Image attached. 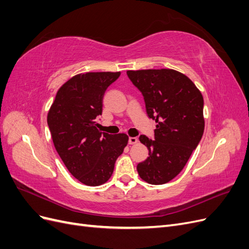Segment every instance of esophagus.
I'll use <instances>...</instances> for the list:
<instances>
[{
  "mask_svg": "<svg viewBox=\"0 0 249 249\" xmlns=\"http://www.w3.org/2000/svg\"><path fill=\"white\" fill-rule=\"evenodd\" d=\"M138 142V139L136 137H130L129 138V144H135Z\"/></svg>",
  "mask_w": 249,
  "mask_h": 249,
  "instance_id": "34e87169",
  "label": "esophagus"
}]
</instances>
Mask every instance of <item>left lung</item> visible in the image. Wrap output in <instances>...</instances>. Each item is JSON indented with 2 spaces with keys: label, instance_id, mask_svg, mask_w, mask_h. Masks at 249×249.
Listing matches in <instances>:
<instances>
[{
  "label": "left lung",
  "instance_id": "1",
  "mask_svg": "<svg viewBox=\"0 0 249 249\" xmlns=\"http://www.w3.org/2000/svg\"><path fill=\"white\" fill-rule=\"evenodd\" d=\"M126 74L142 93L147 116L157 123L154 140L140 135L148 157L137 165V171L148 184H166L182 171L201 140L202 95L189 78L173 70L127 71Z\"/></svg>",
  "mask_w": 249,
  "mask_h": 249
}]
</instances>
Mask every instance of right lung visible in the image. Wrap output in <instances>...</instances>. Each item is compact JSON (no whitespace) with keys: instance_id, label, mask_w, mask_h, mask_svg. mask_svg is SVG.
<instances>
[{"instance_id":"right-lung-1","label":"right lung","mask_w":249,"mask_h":249,"mask_svg":"<svg viewBox=\"0 0 249 249\" xmlns=\"http://www.w3.org/2000/svg\"><path fill=\"white\" fill-rule=\"evenodd\" d=\"M120 72H87L74 76L58 90L48 114V125L58 155L81 183L100 186L111 178L117 158L129 137L102 133V115L107 88Z\"/></svg>"}]
</instances>
